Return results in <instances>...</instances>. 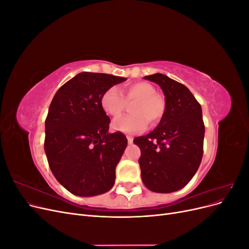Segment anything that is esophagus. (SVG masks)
Wrapping results in <instances>:
<instances>
[{
  "mask_svg": "<svg viewBox=\"0 0 249 249\" xmlns=\"http://www.w3.org/2000/svg\"><path fill=\"white\" fill-rule=\"evenodd\" d=\"M126 139H127V142H129V143H133V137L132 136H126Z\"/></svg>",
  "mask_w": 249,
  "mask_h": 249,
  "instance_id": "34e87169",
  "label": "esophagus"
}]
</instances>
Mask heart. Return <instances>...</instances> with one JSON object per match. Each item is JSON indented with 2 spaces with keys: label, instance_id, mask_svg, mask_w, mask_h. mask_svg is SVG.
Here are the masks:
<instances>
[{
  "label": "heart",
  "instance_id": "b5f03b06",
  "mask_svg": "<svg viewBox=\"0 0 249 249\" xmlns=\"http://www.w3.org/2000/svg\"><path fill=\"white\" fill-rule=\"evenodd\" d=\"M135 101L136 103L131 108L133 115L116 118L112 124L113 129L132 134L144 131L147 123L155 125L161 122L166 111V101L157 93L156 87L148 82L127 84L123 92L116 86H112L103 93L101 105L108 115L117 117L124 111L126 103Z\"/></svg>",
  "mask_w": 249,
  "mask_h": 249
}]
</instances>
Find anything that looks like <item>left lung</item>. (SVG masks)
I'll return each mask as SVG.
<instances>
[{
	"label": "left lung",
	"instance_id": "8db88e82",
	"mask_svg": "<svg viewBox=\"0 0 249 249\" xmlns=\"http://www.w3.org/2000/svg\"><path fill=\"white\" fill-rule=\"evenodd\" d=\"M144 78L162 88L166 111L153 132L134 139L141 150L142 182L154 192H175L190 182L202 159L201 106L185 85L165 74Z\"/></svg>",
	"mask_w": 249,
	"mask_h": 249
}]
</instances>
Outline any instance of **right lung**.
<instances>
[{
  "label": "right lung",
  "instance_id": "right-lung-1",
  "mask_svg": "<svg viewBox=\"0 0 249 249\" xmlns=\"http://www.w3.org/2000/svg\"><path fill=\"white\" fill-rule=\"evenodd\" d=\"M125 78L81 72L58 89L46 119V152L53 175L78 196L109 191L127 144L123 133H108L110 118L103 93Z\"/></svg>",
  "mask_w": 249,
  "mask_h": 249
}]
</instances>
